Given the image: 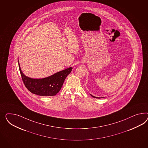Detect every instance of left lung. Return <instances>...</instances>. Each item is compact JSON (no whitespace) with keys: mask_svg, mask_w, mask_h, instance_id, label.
I'll return each instance as SVG.
<instances>
[{"mask_svg":"<svg viewBox=\"0 0 148 148\" xmlns=\"http://www.w3.org/2000/svg\"><path fill=\"white\" fill-rule=\"evenodd\" d=\"M91 96H92V97H94V98H97V99H100V98H101V97H96L95 96H92V95H91Z\"/></svg>","mask_w":148,"mask_h":148,"instance_id":"1","label":"left lung"}]
</instances>
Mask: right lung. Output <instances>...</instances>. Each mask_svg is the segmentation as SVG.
Here are the masks:
<instances>
[{
    "label": "right lung",
    "mask_w": 148,
    "mask_h": 148,
    "mask_svg": "<svg viewBox=\"0 0 148 148\" xmlns=\"http://www.w3.org/2000/svg\"><path fill=\"white\" fill-rule=\"evenodd\" d=\"M19 68L25 87L33 94L42 96H54L58 93L64 84V81L71 72L72 67L67 68L44 79H34L25 76Z\"/></svg>",
    "instance_id": "add662e5"
}]
</instances>
